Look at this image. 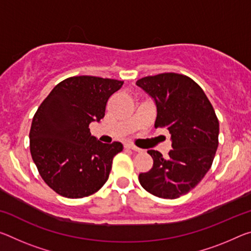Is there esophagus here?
Instances as JSON below:
<instances>
[{"instance_id": "obj_1", "label": "esophagus", "mask_w": 251, "mask_h": 251, "mask_svg": "<svg viewBox=\"0 0 251 251\" xmlns=\"http://www.w3.org/2000/svg\"><path fill=\"white\" fill-rule=\"evenodd\" d=\"M125 149H127V150H132V151H134V152H141V149H138L137 146H135V145H133V144H129V143H127V144H125Z\"/></svg>"}]
</instances>
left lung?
<instances>
[{"instance_id":"left-lung-1","label":"left lung","mask_w":251,"mask_h":251,"mask_svg":"<svg viewBox=\"0 0 251 251\" xmlns=\"http://www.w3.org/2000/svg\"><path fill=\"white\" fill-rule=\"evenodd\" d=\"M136 85L154 98L155 128L172 138L168 157L147 151L153 168L138 176L147 192L163 199L184 196L199 184L212 165L219 145V121L204 91L188 75L165 73L138 79Z\"/></svg>"}]
</instances>
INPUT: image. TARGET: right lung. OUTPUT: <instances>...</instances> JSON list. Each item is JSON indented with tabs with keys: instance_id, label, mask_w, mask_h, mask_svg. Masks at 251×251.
Segmentation results:
<instances>
[{
	"instance_id": "add662e5",
	"label": "right lung",
	"mask_w": 251,
	"mask_h": 251,
	"mask_svg": "<svg viewBox=\"0 0 251 251\" xmlns=\"http://www.w3.org/2000/svg\"><path fill=\"white\" fill-rule=\"evenodd\" d=\"M124 81L75 75L59 82L35 111L30 152L42 180L60 196L88 197L108 180L119 142L104 144L89 124L105 116L109 97Z\"/></svg>"
}]
</instances>
